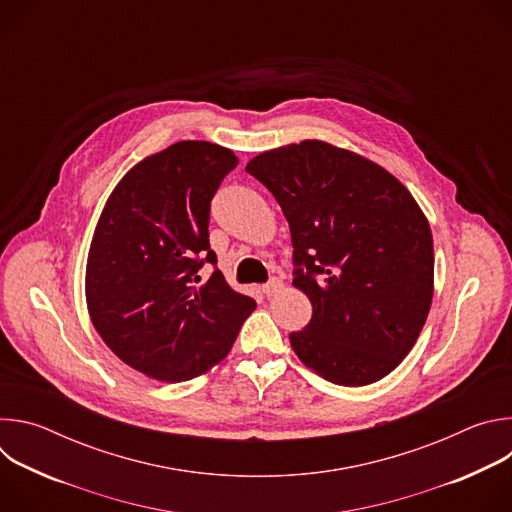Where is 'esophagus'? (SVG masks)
I'll use <instances>...</instances> for the list:
<instances>
[{
    "label": "esophagus",
    "mask_w": 512,
    "mask_h": 512,
    "mask_svg": "<svg viewBox=\"0 0 512 512\" xmlns=\"http://www.w3.org/2000/svg\"><path fill=\"white\" fill-rule=\"evenodd\" d=\"M281 287H283V281L279 277H271L265 285H261V291L265 296H273V294H277Z\"/></svg>",
    "instance_id": "1"
}]
</instances>
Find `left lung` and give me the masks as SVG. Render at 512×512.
Instances as JSON below:
<instances>
[{
  "mask_svg": "<svg viewBox=\"0 0 512 512\" xmlns=\"http://www.w3.org/2000/svg\"><path fill=\"white\" fill-rule=\"evenodd\" d=\"M279 202L294 245V285L312 320L289 342L334 385L387 377L413 348L433 296V239L409 190L387 170L308 139L247 164Z\"/></svg>",
  "mask_w": 512,
  "mask_h": 512,
  "instance_id": "left-lung-1",
  "label": "left lung"
}]
</instances>
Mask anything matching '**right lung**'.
<instances>
[{
    "label": "right lung",
    "mask_w": 512,
    "mask_h": 512,
    "mask_svg": "<svg viewBox=\"0 0 512 512\" xmlns=\"http://www.w3.org/2000/svg\"><path fill=\"white\" fill-rule=\"evenodd\" d=\"M237 156L178 141L133 166L111 192L87 259V306L105 344L135 371L180 383L221 362L255 300L216 269L210 202ZM204 262L215 269L202 286Z\"/></svg>",
    "instance_id": "right-lung-1"
}]
</instances>
